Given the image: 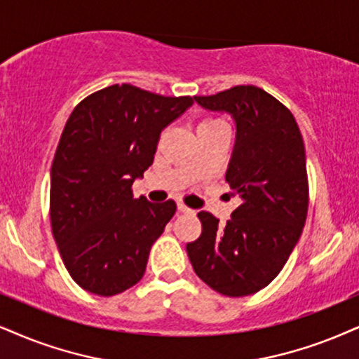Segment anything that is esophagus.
Masks as SVG:
<instances>
[{
  "mask_svg": "<svg viewBox=\"0 0 359 359\" xmlns=\"http://www.w3.org/2000/svg\"><path fill=\"white\" fill-rule=\"evenodd\" d=\"M177 208H179V212H182V213H192V212H194L192 208H189V207L185 205V203H182V202L177 203Z\"/></svg>",
  "mask_w": 359,
  "mask_h": 359,
  "instance_id": "34e87169",
  "label": "esophagus"
}]
</instances>
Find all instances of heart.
I'll list each match as a JSON object with an SVG mask.
<instances>
[{"label":"heart","instance_id":"b5f03b06","mask_svg":"<svg viewBox=\"0 0 359 359\" xmlns=\"http://www.w3.org/2000/svg\"><path fill=\"white\" fill-rule=\"evenodd\" d=\"M203 122H212V121H203Z\"/></svg>","mask_w":359,"mask_h":359}]
</instances>
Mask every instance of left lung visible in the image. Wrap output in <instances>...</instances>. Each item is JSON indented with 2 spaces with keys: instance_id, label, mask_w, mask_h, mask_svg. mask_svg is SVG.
<instances>
[{
  "instance_id": "left-lung-1",
  "label": "left lung",
  "mask_w": 359,
  "mask_h": 359,
  "mask_svg": "<svg viewBox=\"0 0 359 359\" xmlns=\"http://www.w3.org/2000/svg\"><path fill=\"white\" fill-rule=\"evenodd\" d=\"M194 99L208 111L226 112L237 124L225 180L242 203L224 226L212 213L198 212L202 233L187 243V253L212 290L247 297L280 273L305 226V144L290 109L257 86Z\"/></svg>"
}]
</instances>
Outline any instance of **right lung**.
Segmentation results:
<instances>
[{
  "label": "right lung",
  "instance_id": "add662e5",
  "mask_svg": "<svg viewBox=\"0 0 359 359\" xmlns=\"http://www.w3.org/2000/svg\"><path fill=\"white\" fill-rule=\"evenodd\" d=\"M192 104L190 96L114 84L71 112L54 154L49 215L65 266L81 288L112 297L144 276L177 205L134 198L133 184L152 165L162 130Z\"/></svg>",
  "mask_w": 359,
  "mask_h": 359
}]
</instances>
